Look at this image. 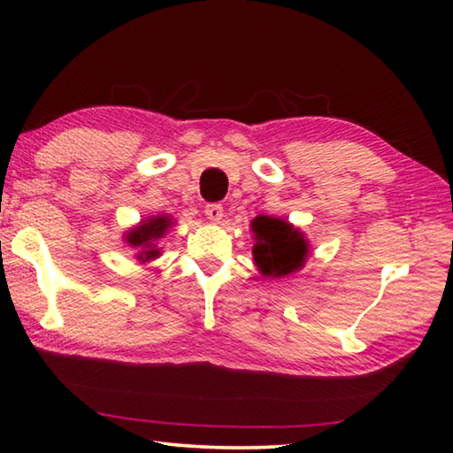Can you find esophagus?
I'll return each mask as SVG.
<instances>
[{
	"instance_id": "obj_1",
	"label": "esophagus",
	"mask_w": 453,
	"mask_h": 453,
	"mask_svg": "<svg viewBox=\"0 0 453 453\" xmlns=\"http://www.w3.org/2000/svg\"><path fill=\"white\" fill-rule=\"evenodd\" d=\"M205 218H208L211 224H218V221L224 218V208H221L219 203H210L208 208H205Z\"/></svg>"
}]
</instances>
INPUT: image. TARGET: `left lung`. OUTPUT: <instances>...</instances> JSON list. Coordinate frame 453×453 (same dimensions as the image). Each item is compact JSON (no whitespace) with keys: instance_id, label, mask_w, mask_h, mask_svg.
<instances>
[{"instance_id":"1","label":"left lung","mask_w":453,"mask_h":453,"mask_svg":"<svg viewBox=\"0 0 453 453\" xmlns=\"http://www.w3.org/2000/svg\"><path fill=\"white\" fill-rule=\"evenodd\" d=\"M250 227L254 234L251 256L264 278H288L308 264L311 245L300 227L273 216H257L251 219Z\"/></svg>"}]
</instances>
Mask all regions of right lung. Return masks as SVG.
Masks as SVG:
<instances>
[{
  "mask_svg": "<svg viewBox=\"0 0 453 453\" xmlns=\"http://www.w3.org/2000/svg\"><path fill=\"white\" fill-rule=\"evenodd\" d=\"M173 218L170 213H159L142 219L140 224L124 232V242L135 250V259L140 264H148L151 259L162 256V240L173 227Z\"/></svg>",
  "mask_w": 453,
  "mask_h": 453,
  "instance_id": "obj_1",
  "label": "right lung"
}]
</instances>
